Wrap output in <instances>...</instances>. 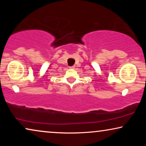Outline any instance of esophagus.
<instances>
[{
    "instance_id": "34e87169",
    "label": "esophagus",
    "mask_w": 146,
    "mask_h": 146,
    "mask_svg": "<svg viewBox=\"0 0 146 146\" xmlns=\"http://www.w3.org/2000/svg\"><path fill=\"white\" fill-rule=\"evenodd\" d=\"M75 68V66H70L69 67V68H70V69H74Z\"/></svg>"
}]
</instances>
